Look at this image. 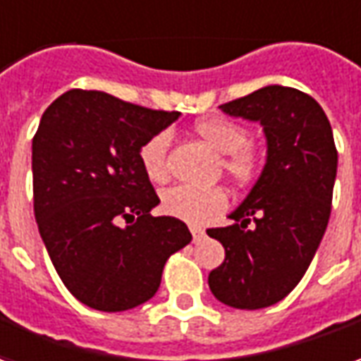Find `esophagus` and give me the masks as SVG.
I'll use <instances>...</instances> for the list:
<instances>
[{
    "label": "esophagus",
    "instance_id": "esophagus-1",
    "mask_svg": "<svg viewBox=\"0 0 361 361\" xmlns=\"http://www.w3.org/2000/svg\"><path fill=\"white\" fill-rule=\"evenodd\" d=\"M191 234H193V242H199L205 236V231L201 226H191Z\"/></svg>",
    "mask_w": 361,
    "mask_h": 361
}]
</instances>
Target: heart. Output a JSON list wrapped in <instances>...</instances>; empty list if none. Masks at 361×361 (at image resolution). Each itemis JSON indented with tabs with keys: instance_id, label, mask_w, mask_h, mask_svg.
<instances>
[{
	"instance_id": "b5f03b06",
	"label": "heart",
	"mask_w": 361,
	"mask_h": 361,
	"mask_svg": "<svg viewBox=\"0 0 361 361\" xmlns=\"http://www.w3.org/2000/svg\"><path fill=\"white\" fill-rule=\"evenodd\" d=\"M197 135L219 154H224L223 168L238 185H250L258 180L262 158L252 148L250 133L238 123L228 119H203L195 125ZM168 148L170 133L158 130L148 137L138 148V162L150 181L162 183L168 180ZM228 195L223 188H199L180 183L166 189L160 199V207L166 215L180 219L183 223L201 224L209 216L224 211Z\"/></svg>"
}]
</instances>
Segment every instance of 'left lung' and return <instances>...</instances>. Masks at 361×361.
<instances>
[{"mask_svg":"<svg viewBox=\"0 0 361 361\" xmlns=\"http://www.w3.org/2000/svg\"><path fill=\"white\" fill-rule=\"evenodd\" d=\"M219 109L258 121L268 140L264 172L231 213L234 224L207 231L224 246L211 291L254 311L286 299L312 262L330 219L338 152L321 105L295 87L268 85Z\"/></svg>","mask_w":361,"mask_h":361,"instance_id":"8db88e82","label":"left lung"}]
</instances>
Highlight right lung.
I'll return each instance as SVG.
<instances>
[{"label":"right lung","mask_w":361,"mask_h":361,"mask_svg":"<svg viewBox=\"0 0 361 361\" xmlns=\"http://www.w3.org/2000/svg\"><path fill=\"white\" fill-rule=\"evenodd\" d=\"M180 117L105 92L70 90L32 137V201L40 238L68 291L119 312L152 299L168 258L188 246V224L152 216L160 199L138 148Z\"/></svg>","instance_id":"add662e5"}]
</instances>
